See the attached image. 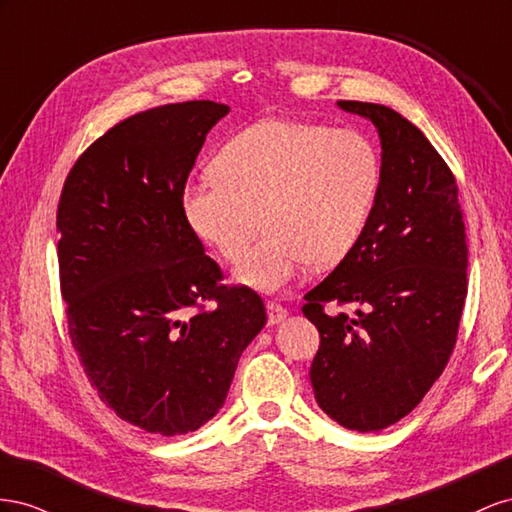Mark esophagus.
Here are the masks:
<instances>
[{"instance_id": "esophagus-1", "label": "esophagus", "mask_w": 512, "mask_h": 512, "mask_svg": "<svg viewBox=\"0 0 512 512\" xmlns=\"http://www.w3.org/2000/svg\"><path fill=\"white\" fill-rule=\"evenodd\" d=\"M266 311H268V324L274 326V324H281V321L287 317V309L283 304L274 302V300H268L266 302Z\"/></svg>"}]
</instances>
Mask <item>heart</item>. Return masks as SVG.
Masks as SVG:
<instances>
[{"instance_id": "heart-1", "label": "heart", "mask_w": 512, "mask_h": 512, "mask_svg": "<svg viewBox=\"0 0 512 512\" xmlns=\"http://www.w3.org/2000/svg\"><path fill=\"white\" fill-rule=\"evenodd\" d=\"M382 182V160L358 130L264 120L244 128L216 158V173L186 186L184 214L197 236L238 261L236 279L276 291L304 270L339 264L354 251Z\"/></svg>"}]
</instances>
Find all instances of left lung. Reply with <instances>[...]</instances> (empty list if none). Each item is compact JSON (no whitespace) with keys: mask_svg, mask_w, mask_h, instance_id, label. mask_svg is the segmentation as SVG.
Masks as SVG:
<instances>
[{"mask_svg":"<svg viewBox=\"0 0 512 512\" xmlns=\"http://www.w3.org/2000/svg\"><path fill=\"white\" fill-rule=\"evenodd\" d=\"M339 107L375 124L382 182L356 248L304 296L302 313L319 330L309 373L319 407L367 433L410 414L446 369L467 296V242L457 180L429 139L384 105ZM345 305L357 315L339 312Z\"/></svg>","mask_w":512,"mask_h":512,"instance_id":"1","label":"left lung"}]
</instances>
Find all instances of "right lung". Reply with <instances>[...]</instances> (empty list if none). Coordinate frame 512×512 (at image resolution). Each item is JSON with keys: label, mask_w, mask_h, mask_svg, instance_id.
I'll return each instance as SVG.
<instances>
[{"label": "right lung", "mask_w": 512, "mask_h": 512, "mask_svg": "<svg viewBox=\"0 0 512 512\" xmlns=\"http://www.w3.org/2000/svg\"><path fill=\"white\" fill-rule=\"evenodd\" d=\"M227 113L188 100L130 115L77 158L57 206L70 343L102 403L154 435L214 418L266 324L253 289L221 285L184 214L188 173Z\"/></svg>", "instance_id": "right-lung-1"}]
</instances>
